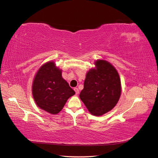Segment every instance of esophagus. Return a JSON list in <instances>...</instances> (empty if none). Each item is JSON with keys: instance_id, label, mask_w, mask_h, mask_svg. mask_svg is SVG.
Listing matches in <instances>:
<instances>
[{"instance_id": "1", "label": "esophagus", "mask_w": 158, "mask_h": 158, "mask_svg": "<svg viewBox=\"0 0 158 158\" xmlns=\"http://www.w3.org/2000/svg\"><path fill=\"white\" fill-rule=\"evenodd\" d=\"M74 90H75L76 94H78L79 93V89L77 88H74Z\"/></svg>"}]
</instances>
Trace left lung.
Here are the masks:
<instances>
[{
  "instance_id": "obj_1",
  "label": "left lung",
  "mask_w": 158,
  "mask_h": 158,
  "mask_svg": "<svg viewBox=\"0 0 158 158\" xmlns=\"http://www.w3.org/2000/svg\"><path fill=\"white\" fill-rule=\"evenodd\" d=\"M88 70L79 97L92 115L101 116L118 102L122 86L118 72L110 62L98 60Z\"/></svg>"
}]
</instances>
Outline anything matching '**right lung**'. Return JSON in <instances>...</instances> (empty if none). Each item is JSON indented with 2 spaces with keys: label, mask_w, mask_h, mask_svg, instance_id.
I'll use <instances>...</instances> for the list:
<instances>
[{
  "label": "right lung",
  "mask_w": 158,
  "mask_h": 158,
  "mask_svg": "<svg viewBox=\"0 0 158 158\" xmlns=\"http://www.w3.org/2000/svg\"><path fill=\"white\" fill-rule=\"evenodd\" d=\"M32 92L36 105L53 115L61 111L67 100L75 94L53 61L45 63L36 72Z\"/></svg>",
  "instance_id": "obj_1"
}]
</instances>
